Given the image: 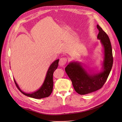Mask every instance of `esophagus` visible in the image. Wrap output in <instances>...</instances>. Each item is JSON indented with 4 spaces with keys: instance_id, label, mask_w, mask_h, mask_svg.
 Instances as JSON below:
<instances>
[{
    "instance_id": "esophagus-1",
    "label": "esophagus",
    "mask_w": 122,
    "mask_h": 122,
    "mask_svg": "<svg viewBox=\"0 0 122 122\" xmlns=\"http://www.w3.org/2000/svg\"><path fill=\"white\" fill-rule=\"evenodd\" d=\"M66 61H67V60H66V57H62L59 60V65L60 66H64V65H65L66 64Z\"/></svg>"
}]
</instances>
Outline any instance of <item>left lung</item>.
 <instances>
[{
	"mask_svg": "<svg viewBox=\"0 0 122 122\" xmlns=\"http://www.w3.org/2000/svg\"><path fill=\"white\" fill-rule=\"evenodd\" d=\"M97 26L99 30L97 38L100 40L104 51L101 71L96 73H92L91 71L88 72L83 66H86L77 61L71 62L65 68V71L71 80L75 91L81 95L95 92L102 88L112 66L113 56L110 39L98 25Z\"/></svg>",
	"mask_w": 122,
	"mask_h": 122,
	"instance_id": "8db88e82",
	"label": "left lung"
}]
</instances>
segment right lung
Returning <instances> with one entry per match:
<instances>
[{
    "label": "right lung",
    "instance_id": "right-lung-1",
    "mask_svg": "<svg viewBox=\"0 0 122 122\" xmlns=\"http://www.w3.org/2000/svg\"><path fill=\"white\" fill-rule=\"evenodd\" d=\"M59 60V59L56 60L51 64L48 69L44 81L41 86L38 90L31 93H26L24 92L21 90L18 84L16 83L15 79L13 78L17 87L18 88V89L22 94L30 97L36 99H41L48 97L53 91L54 84L53 73L58 66Z\"/></svg>",
    "mask_w": 122,
    "mask_h": 122
}]
</instances>
